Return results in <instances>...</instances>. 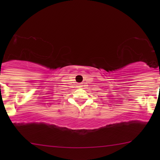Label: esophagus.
Returning <instances> with one entry per match:
<instances>
[{"instance_id":"esophagus-1","label":"esophagus","mask_w":160,"mask_h":160,"mask_svg":"<svg viewBox=\"0 0 160 160\" xmlns=\"http://www.w3.org/2000/svg\"><path fill=\"white\" fill-rule=\"evenodd\" d=\"M78 86V88H81L82 86V83H81V82H80V83H78V86Z\"/></svg>"}]
</instances>
